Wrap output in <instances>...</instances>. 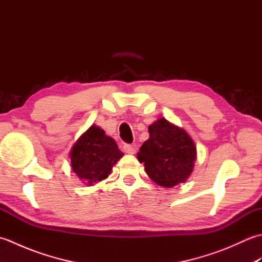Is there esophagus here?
<instances>
[{
	"instance_id": "34e87169",
	"label": "esophagus",
	"mask_w": 262,
	"mask_h": 262,
	"mask_svg": "<svg viewBox=\"0 0 262 262\" xmlns=\"http://www.w3.org/2000/svg\"><path fill=\"white\" fill-rule=\"evenodd\" d=\"M124 151L128 154H135L136 153V147L134 145H130V144H125Z\"/></svg>"
}]
</instances>
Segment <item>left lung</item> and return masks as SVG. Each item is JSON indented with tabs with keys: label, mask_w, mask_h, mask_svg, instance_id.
Returning <instances> with one entry per match:
<instances>
[{
	"label": "left lung",
	"mask_w": 262,
	"mask_h": 262,
	"mask_svg": "<svg viewBox=\"0 0 262 262\" xmlns=\"http://www.w3.org/2000/svg\"><path fill=\"white\" fill-rule=\"evenodd\" d=\"M148 133L149 138L137 153L147 176L166 188L185 182L190 177L197 158L192 138L185 129L164 118L149 125Z\"/></svg>",
	"instance_id": "obj_1"
}]
</instances>
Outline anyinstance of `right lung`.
Here are the masks:
<instances>
[{
	"mask_svg": "<svg viewBox=\"0 0 262 262\" xmlns=\"http://www.w3.org/2000/svg\"><path fill=\"white\" fill-rule=\"evenodd\" d=\"M122 155L114 138L94 125L83 133L70 153L72 169L88 186L108 178Z\"/></svg>",
	"mask_w": 262,
	"mask_h": 262,
	"instance_id": "obj_1",
	"label": "right lung"
}]
</instances>
